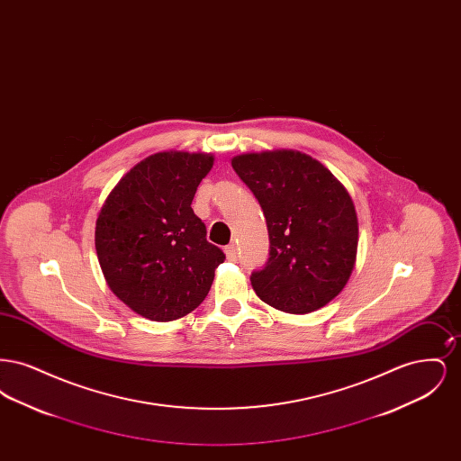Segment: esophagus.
Listing matches in <instances>:
<instances>
[{
	"label": "esophagus",
	"mask_w": 461,
	"mask_h": 461,
	"mask_svg": "<svg viewBox=\"0 0 461 461\" xmlns=\"http://www.w3.org/2000/svg\"><path fill=\"white\" fill-rule=\"evenodd\" d=\"M224 254H226V258H228V261H237V247H235V243H230V245H226L224 247Z\"/></svg>",
	"instance_id": "esophagus-1"
}]
</instances>
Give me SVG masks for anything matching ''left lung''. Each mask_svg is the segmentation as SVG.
Masks as SVG:
<instances>
[{
	"label": "left lung",
	"mask_w": 461,
	"mask_h": 461,
	"mask_svg": "<svg viewBox=\"0 0 461 461\" xmlns=\"http://www.w3.org/2000/svg\"><path fill=\"white\" fill-rule=\"evenodd\" d=\"M231 166L259 200L269 233V259L250 276L258 297L290 314L327 306L356 264L349 192L321 162L295 150L237 155Z\"/></svg>",
	"instance_id": "obj_1"
}]
</instances>
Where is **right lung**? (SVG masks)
<instances>
[{
    "instance_id": "right-lung-1",
    "label": "right lung",
    "mask_w": 461,
    "mask_h": 461,
    "mask_svg": "<svg viewBox=\"0 0 461 461\" xmlns=\"http://www.w3.org/2000/svg\"><path fill=\"white\" fill-rule=\"evenodd\" d=\"M212 164L211 154L150 155L121 177L100 209L98 263L110 290L143 318L173 321L192 312L226 258L192 209Z\"/></svg>"
}]
</instances>
